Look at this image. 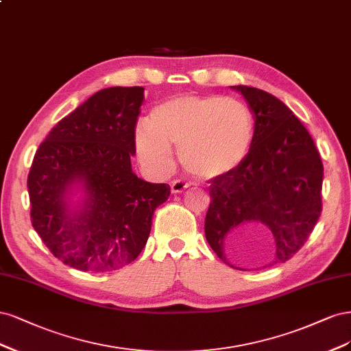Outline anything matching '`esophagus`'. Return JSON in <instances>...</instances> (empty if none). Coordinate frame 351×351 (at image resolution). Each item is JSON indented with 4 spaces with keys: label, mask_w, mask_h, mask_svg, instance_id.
<instances>
[{
    "label": "esophagus",
    "mask_w": 351,
    "mask_h": 351,
    "mask_svg": "<svg viewBox=\"0 0 351 351\" xmlns=\"http://www.w3.org/2000/svg\"><path fill=\"white\" fill-rule=\"evenodd\" d=\"M188 188H189V185L186 182H184V180H173L171 185L172 194H182V192H185Z\"/></svg>",
    "instance_id": "1"
}]
</instances>
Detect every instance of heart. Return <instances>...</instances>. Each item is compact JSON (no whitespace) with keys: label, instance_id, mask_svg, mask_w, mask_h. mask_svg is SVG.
Segmentation results:
<instances>
[{"label":"heart","instance_id":"b5f03b06","mask_svg":"<svg viewBox=\"0 0 351 351\" xmlns=\"http://www.w3.org/2000/svg\"><path fill=\"white\" fill-rule=\"evenodd\" d=\"M255 119L245 101L234 97L176 95L150 112L149 122L134 128V149L152 175L173 166L172 145L184 167L201 179L234 172L250 156Z\"/></svg>","mask_w":351,"mask_h":351}]
</instances>
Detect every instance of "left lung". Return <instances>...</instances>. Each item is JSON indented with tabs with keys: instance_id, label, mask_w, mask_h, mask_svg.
<instances>
[{
	"instance_id": "left-lung-1",
	"label": "left lung",
	"mask_w": 351,
	"mask_h": 351,
	"mask_svg": "<svg viewBox=\"0 0 351 351\" xmlns=\"http://www.w3.org/2000/svg\"><path fill=\"white\" fill-rule=\"evenodd\" d=\"M250 105L255 137L234 172L211 179L206 237L224 264L226 241L237 228L263 224L273 233L276 252L268 265L286 263L312 233L321 216L324 166L303 123L280 99L250 86H232Z\"/></svg>"
}]
</instances>
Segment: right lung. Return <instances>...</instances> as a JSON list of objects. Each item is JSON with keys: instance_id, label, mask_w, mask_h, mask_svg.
<instances>
[{"instance_id": "obj_1", "label": "right lung", "mask_w": 351, "mask_h": 351, "mask_svg": "<svg viewBox=\"0 0 351 351\" xmlns=\"http://www.w3.org/2000/svg\"><path fill=\"white\" fill-rule=\"evenodd\" d=\"M143 101V87L100 90L39 145L27 176L30 219L65 265L106 273L131 264L149 239L154 210L171 195L167 184L132 172Z\"/></svg>"}]
</instances>
